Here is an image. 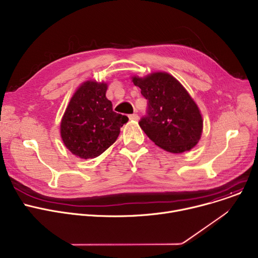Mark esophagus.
<instances>
[{"label":"esophagus","instance_id":"obj_1","mask_svg":"<svg viewBox=\"0 0 258 258\" xmlns=\"http://www.w3.org/2000/svg\"><path fill=\"white\" fill-rule=\"evenodd\" d=\"M128 118H130L131 120H138L139 116H138V114H136V113H134V114H131V115L128 116Z\"/></svg>","mask_w":258,"mask_h":258}]
</instances>
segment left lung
<instances>
[{"label":"left lung","mask_w":258,"mask_h":258,"mask_svg":"<svg viewBox=\"0 0 258 258\" xmlns=\"http://www.w3.org/2000/svg\"><path fill=\"white\" fill-rule=\"evenodd\" d=\"M147 99V110L139 121L148 138L161 148L181 153L200 139L203 121L199 109L181 84L166 73L133 78Z\"/></svg>","instance_id":"obj_1"}]
</instances>
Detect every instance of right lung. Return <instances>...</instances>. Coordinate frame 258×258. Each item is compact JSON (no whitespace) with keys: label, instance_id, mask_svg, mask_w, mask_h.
Returning <instances> with one entry per match:
<instances>
[{"label":"right lung","instance_id":"add662e5","mask_svg":"<svg viewBox=\"0 0 258 258\" xmlns=\"http://www.w3.org/2000/svg\"><path fill=\"white\" fill-rule=\"evenodd\" d=\"M107 84L86 82L70 101L61 121L65 146L81 159L96 158L118 138L127 116L113 111Z\"/></svg>","mask_w":258,"mask_h":258}]
</instances>
